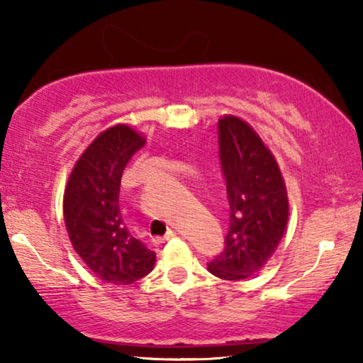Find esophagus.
I'll return each instance as SVG.
<instances>
[{
    "label": "esophagus",
    "mask_w": 363,
    "mask_h": 363,
    "mask_svg": "<svg viewBox=\"0 0 363 363\" xmlns=\"http://www.w3.org/2000/svg\"><path fill=\"white\" fill-rule=\"evenodd\" d=\"M177 236V233L175 231H173V230H170V231H168L167 233V235L165 236H163V238H158V240H155V242H158V245H160V242H165V241H168V240H172V238H175Z\"/></svg>",
    "instance_id": "esophagus-1"
}]
</instances>
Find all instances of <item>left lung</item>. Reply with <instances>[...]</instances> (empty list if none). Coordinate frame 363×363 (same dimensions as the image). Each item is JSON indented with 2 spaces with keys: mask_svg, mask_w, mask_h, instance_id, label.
I'll return each instance as SVG.
<instances>
[{
  "mask_svg": "<svg viewBox=\"0 0 363 363\" xmlns=\"http://www.w3.org/2000/svg\"><path fill=\"white\" fill-rule=\"evenodd\" d=\"M221 170L230 201L225 251L208 271L241 281L264 267L279 246L289 220V198L274 155L250 123L236 116L218 121Z\"/></svg>",
  "mask_w": 363,
  "mask_h": 363,
  "instance_id": "obj_1",
  "label": "left lung"
}]
</instances>
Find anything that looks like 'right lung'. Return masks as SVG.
Listing matches in <instances>:
<instances>
[{
    "label": "right lung",
    "instance_id": "add662e5",
    "mask_svg": "<svg viewBox=\"0 0 363 363\" xmlns=\"http://www.w3.org/2000/svg\"><path fill=\"white\" fill-rule=\"evenodd\" d=\"M145 137L117 123L94 138L69 175L64 191V221L72 247L99 279L132 284L153 269L157 256L128 233L118 191L123 168Z\"/></svg>",
    "mask_w": 363,
    "mask_h": 363
}]
</instances>
